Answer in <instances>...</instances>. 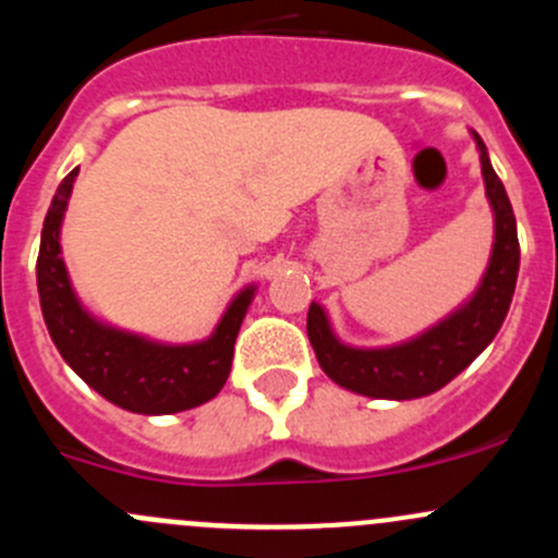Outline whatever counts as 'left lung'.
I'll list each match as a JSON object with an SVG mask.
<instances>
[{"label":"left lung","mask_w":558,"mask_h":558,"mask_svg":"<svg viewBox=\"0 0 558 558\" xmlns=\"http://www.w3.org/2000/svg\"><path fill=\"white\" fill-rule=\"evenodd\" d=\"M472 137L481 150L483 183L494 210V247L481 286L470 302H464L440 324L413 340L388 348H353L340 342L331 331L324 307L313 302L307 311V337L320 369L337 386L373 399L426 397L451 384L497 337L513 302L521 251L508 191L488 161L483 140L475 132Z\"/></svg>","instance_id":"1"}]
</instances>
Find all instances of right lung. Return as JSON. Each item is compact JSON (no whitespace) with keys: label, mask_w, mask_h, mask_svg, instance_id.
Instances as JSON below:
<instances>
[{"label":"right lung","mask_w":558,"mask_h":558,"mask_svg":"<svg viewBox=\"0 0 558 558\" xmlns=\"http://www.w3.org/2000/svg\"><path fill=\"white\" fill-rule=\"evenodd\" d=\"M75 167L56 189L43 223L37 256V289L45 326L61 359L107 402L143 415H170L207 402L229 378L247 305L256 286L232 300L216 331L191 345H165L94 318L75 296L61 258V221L70 202Z\"/></svg>","instance_id":"obj_1"}]
</instances>
